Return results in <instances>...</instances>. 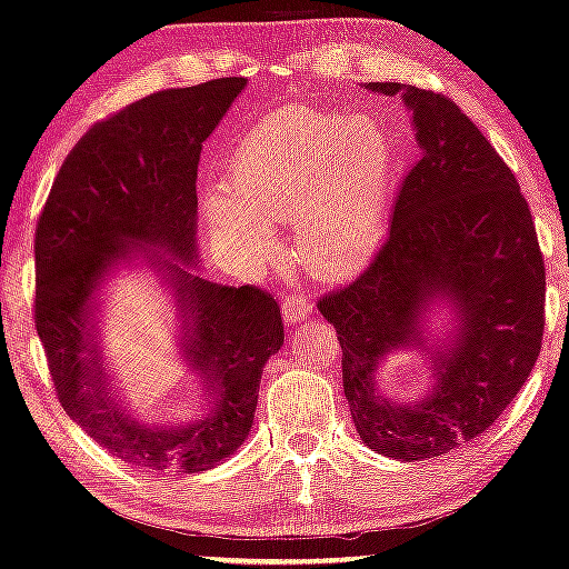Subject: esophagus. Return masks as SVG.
<instances>
[{"mask_svg": "<svg viewBox=\"0 0 569 569\" xmlns=\"http://www.w3.org/2000/svg\"><path fill=\"white\" fill-rule=\"evenodd\" d=\"M311 311H313L311 296H290V298H284V303H282V317L290 327L300 325V321H303Z\"/></svg>", "mask_w": 569, "mask_h": 569, "instance_id": "34e87169", "label": "esophagus"}]
</instances>
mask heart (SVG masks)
I'll return each mask as SVG.
<instances>
[{"label": "heart", "instance_id": "obj_1", "mask_svg": "<svg viewBox=\"0 0 569 569\" xmlns=\"http://www.w3.org/2000/svg\"><path fill=\"white\" fill-rule=\"evenodd\" d=\"M390 198L392 150L380 126L287 104L242 139L227 184H210L202 208L234 269L271 263L273 223H296L298 263L313 277L346 279L380 252Z\"/></svg>", "mask_w": 569, "mask_h": 569}]
</instances>
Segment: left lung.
<instances>
[{
	"label": "left lung",
	"instance_id": "8db88e82",
	"mask_svg": "<svg viewBox=\"0 0 569 569\" xmlns=\"http://www.w3.org/2000/svg\"><path fill=\"white\" fill-rule=\"evenodd\" d=\"M401 97L422 158L406 173L390 237L356 282L319 300L338 329L342 388L361 440L377 453L425 461L486 432L541 353L546 269L515 173L459 104L409 83H363ZM446 305L455 329L427 341ZM422 352L425 399L381 396L376 369L392 352Z\"/></svg>",
	"mask_w": 569,
	"mask_h": 569
}]
</instances>
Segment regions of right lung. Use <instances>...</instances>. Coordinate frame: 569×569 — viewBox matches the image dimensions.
I'll list each match as a JSON object with an SVG mask.
<instances>
[{
  "label": "right lung",
  "mask_w": 569,
  "mask_h": 569,
  "mask_svg": "<svg viewBox=\"0 0 569 569\" xmlns=\"http://www.w3.org/2000/svg\"><path fill=\"white\" fill-rule=\"evenodd\" d=\"M244 83L166 89L91 126L39 216L33 319L62 409L118 459L158 472H206L244 443L263 367L284 342L269 292L198 273L200 150ZM139 257L174 292L180 349L209 401L192 423H139L109 385L96 300L103 279Z\"/></svg>",
  "instance_id": "1"
}]
</instances>
